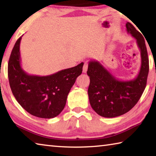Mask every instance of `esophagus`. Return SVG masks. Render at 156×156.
<instances>
[{"label":"esophagus","instance_id":"esophagus-1","mask_svg":"<svg viewBox=\"0 0 156 156\" xmlns=\"http://www.w3.org/2000/svg\"><path fill=\"white\" fill-rule=\"evenodd\" d=\"M88 69V62H84V65H83V72L84 73H86Z\"/></svg>","mask_w":156,"mask_h":156}]
</instances>
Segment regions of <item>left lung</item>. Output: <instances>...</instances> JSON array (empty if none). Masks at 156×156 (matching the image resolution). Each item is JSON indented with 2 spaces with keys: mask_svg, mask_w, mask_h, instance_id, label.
Returning <instances> with one entry per match:
<instances>
[{
  "mask_svg": "<svg viewBox=\"0 0 156 156\" xmlns=\"http://www.w3.org/2000/svg\"><path fill=\"white\" fill-rule=\"evenodd\" d=\"M126 31L140 50L141 67L138 75L131 80L116 79L98 61L91 60L87 72L90 79L88 95L95 112L105 118H114L130 111L140 98L147 85L149 65L144 39L134 26L127 22Z\"/></svg>",
  "mask_w": 156,
  "mask_h": 156,
  "instance_id": "8db88e82",
  "label": "left lung"
}]
</instances>
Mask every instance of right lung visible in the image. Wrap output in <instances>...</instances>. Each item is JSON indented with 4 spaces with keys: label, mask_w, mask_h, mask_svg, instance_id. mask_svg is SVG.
Instances as JSON below:
<instances>
[{
    "label": "right lung",
    "mask_w": 156,
    "mask_h": 156,
    "mask_svg": "<svg viewBox=\"0 0 156 156\" xmlns=\"http://www.w3.org/2000/svg\"><path fill=\"white\" fill-rule=\"evenodd\" d=\"M16 42L8 62V78L12 94L23 109L34 116L52 118L65 106L68 94L83 72L84 63L46 76L29 75L20 65V43Z\"/></svg>",
    "instance_id": "obj_1"
}]
</instances>
